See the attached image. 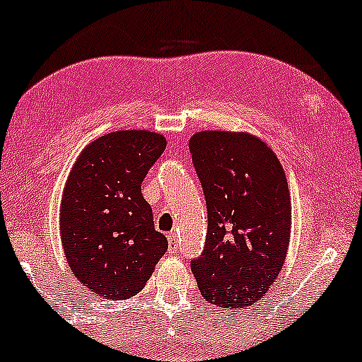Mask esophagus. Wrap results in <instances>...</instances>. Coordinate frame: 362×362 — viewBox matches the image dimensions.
Returning <instances> with one entry per match:
<instances>
[{"label":"esophagus","instance_id":"34e87169","mask_svg":"<svg viewBox=\"0 0 362 362\" xmlns=\"http://www.w3.org/2000/svg\"><path fill=\"white\" fill-rule=\"evenodd\" d=\"M168 247H170L171 252H176L180 249V244H177V237L175 232H170V234H168Z\"/></svg>","mask_w":362,"mask_h":362}]
</instances>
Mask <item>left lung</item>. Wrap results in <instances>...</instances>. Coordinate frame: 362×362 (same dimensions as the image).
I'll return each instance as SVG.
<instances>
[{"label": "left lung", "mask_w": 362, "mask_h": 362, "mask_svg": "<svg viewBox=\"0 0 362 362\" xmlns=\"http://www.w3.org/2000/svg\"><path fill=\"white\" fill-rule=\"evenodd\" d=\"M189 151L206 197V245L191 260L202 296L242 308L267 293L284 267L291 204L279 158L247 133L199 132Z\"/></svg>", "instance_id": "1"}]
</instances>
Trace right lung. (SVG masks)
<instances>
[{"label": "right lung", "mask_w": 362, "mask_h": 362, "mask_svg": "<svg viewBox=\"0 0 362 362\" xmlns=\"http://www.w3.org/2000/svg\"><path fill=\"white\" fill-rule=\"evenodd\" d=\"M166 148L146 130L107 133L83 148L61 202V239L74 276L113 301L146 285L168 240L155 230L141 182Z\"/></svg>", "instance_id": "right-lung-1"}]
</instances>
